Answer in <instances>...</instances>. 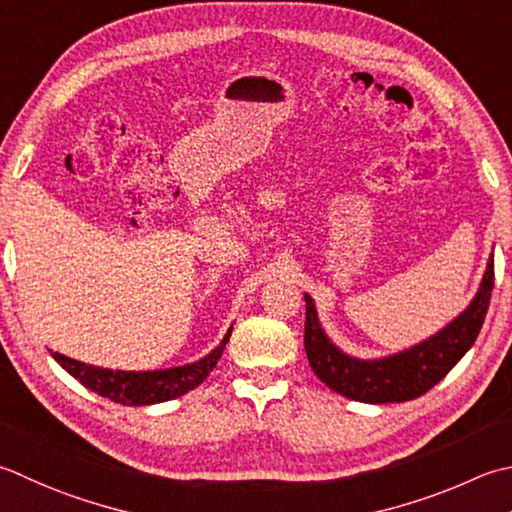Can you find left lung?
<instances>
[{"label": "left lung", "instance_id": "obj_1", "mask_svg": "<svg viewBox=\"0 0 512 512\" xmlns=\"http://www.w3.org/2000/svg\"><path fill=\"white\" fill-rule=\"evenodd\" d=\"M493 255L488 257L482 282L470 304L453 322L422 342L386 357L362 359L344 353L319 322L313 297L306 299L304 346L308 364L322 382L342 397L364 404H395L422 397L453 370L482 330L493 290Z\"/></svg>", "mask_w": 512, "mask_h": 512}]
</instances>
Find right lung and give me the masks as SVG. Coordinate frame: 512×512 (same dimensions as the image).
<instances>
[{"label":"right lung","instance_id":"add662e5","mask_svg":"<svg viewBox=\"0 0 512 512\" xmlns=\"http://www.w3.org/2000/svg\"><path fill=\"white\" fill-rule=\"evenodd\" d=\"M230 333H233V326L228 328L222 342L210 350L208 355L197 359V362L159 370H113L77 362V359L53 353V350H50V355H53L55 362L62 366L68 375H73L79 384L93 390L97 395L108 397L110 402L124 406H150L182 397L188 390L202 384L210 370L217 366L219 357H222Z\"/></svg>","mask_w":512,"mask_h":512}]
</instances>
